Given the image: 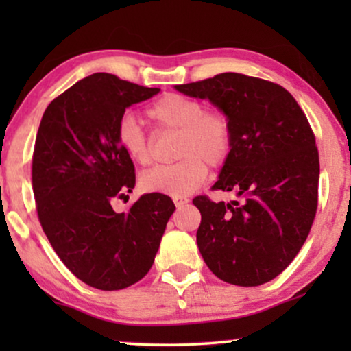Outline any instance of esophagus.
<instances>
[{
    "instance_id": "obj_1",
    "label": "esophagus",
    "mask_w": 351,
    "mask_h": 351,
    "mask_svg": "<svg viewBox=\"0 0 351 351\" xmlns=\"http://www.w3.org/2000/svg\"><path fill=\"white\" fill-rule=\"evenodd\" d=\"M173 202H175L176 207L181 208V207H184V205L189 202V199H186V197H173Z\"/></svg>"
}]
</instances>
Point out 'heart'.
<instances>
[{
    "mask_svg": "<svg viewBox=\"0 0 351 351\" xmlns=\"http://www.w3.org/2000/svg\"><path fill=\"white\" fill-rule=\"evenodd\" d=\"M147 117L160 130L180 133L175 147L180 160L154 167L141 175L139 184L147 193L186 197L207 178V165L219 168L230 158L231 120L219 110H205L202 101L168 93L147 107ZM115 139L133 162L147 165L152 160L151 138L134 117L123 115L117 121Z\"/></svg>",
    "mask_w": 351,
    "mask_h": 351,
    "instance_id": "b5f03b06",
    "label": "heart"
}]
</instances>
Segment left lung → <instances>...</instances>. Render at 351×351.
I'll list each match as a JSON object with an SVG mask.
<instances>
[{
  "label": "left lung",
  "instance_id": "8db88e82",
  "mask_svg": "<svg viewBox=\"0 0 351 351\" xmlns=\"http://www.w3.org/2000/svg\"><path fill=\"white\" fill-rule=\"evenodd\" d=\"M175 88L208 99L231 120L232 151L212 189L244 195L231 204L193 200L202 215V258L224 282H268L295 258L316 215L319 154L306 115L281 85L244 73Z\"/></svg>",
  "mask_w": 351,
  "mask_h": 351
}]
</instances>
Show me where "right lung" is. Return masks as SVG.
<instances>
[{"label":"right lung","mask_w":351,"mask_h":351,"mask_svg":"<svg viewBox=\"0 0 351 351\" xmlns=\"http://www.w3.org/2000/svg\"><path fill=\"white\" fill-rule=\"evenodd\" d=\"M160 91L93 73L46 107L32 162L36 213L49 244L80 281L120 291L147 274L175 204L144 194L127 213L112 200L128 197L134 165L115 139L125 109Z\"/></svg>","instance_id":"add662e5"}]
</instances>
